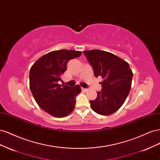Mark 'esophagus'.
Returning a JSON list of instances; mask_svg holds the SVG:
<instances>
[{
  "label": "esophagus",
  "mask_w": 160,
  "mask_h": 160,
  "mask_svg": "<svg viewBox=\"0 0 160 160\" xmlns=\"http://www.w3.org/2000/svg\"><path fill=\"white\" fill-rule=\"evenodd\" d=\"M81 89L84 91H88V89H85V88H81Z\"/></svg>",
  "instance_id": "obj_1"
}]
</instances>
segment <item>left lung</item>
I'll list each match as a JSON object with an SVG mask.
<instances>
[{"label": "left lung", "mask_w": 160, "mask_h": 160, "mask_svg": "<svg viewBox=\"0 0 160 160\" xmlns=\"http://www.w3.org/2000/svg\"><path fill=\"white\" fill-rule=\"evenodd\" d=\"M93 69L95 77H102V89L95 100L89 101L95 113L109 115L124 103L132 86L133 72L128 62L109 52L101 50L83 51Z\"/></svg>", "instance_id": "1"}]
</instances>
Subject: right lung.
Segmentation results:
<instances>
[{"mask_svg": "<svg viewBox=\"0 0 160 160\" xmlns=\"http://www.w3.org/2000/svg\"><path fill=\"white\" fill-rule=\"evenodd\" d=\"M81 52L65 50L51 51L40 57L29 72V87L38 106L53 117L64 118L75 108V97L81 87L61 85V76L68 61L80 57Z\"/></svg>", "mask_w": 160, "mask_h": 160, "instance_id": "right-lung-1", "label": "right lung"}]
</instances>
